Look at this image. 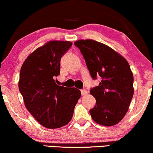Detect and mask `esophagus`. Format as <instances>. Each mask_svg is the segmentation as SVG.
I'll use <instances>...</instances> for the list:
<instances>
[{
	"instance_id": "esophagus-1",
	"label": "esophagus",
	"mask_w": 153,
	"mask_h": 153,
	"mask_svg": "<svg viewBox=\"0 0 153 153\" xmlns=\"http://www.w3.org/2000/svg\"><path fill=\"white\" fill-rule=\"evenodd\" d=\"M80 92H81V94H82V96L86 95V94H88V91H87L86 90H85V89H83V90H81Z\"/></svg>"
}]
</instances>
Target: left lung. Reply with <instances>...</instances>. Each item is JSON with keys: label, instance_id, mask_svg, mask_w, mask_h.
<instances>
[{"label": "left lung", "instance_id": "left-lung-1", "mask_svg": "<svg viewBox=\"0 0 153 153\" xmlns=\"http://www.w3.org/2000/svg\"><path fill=\"white\" fill-rule=\"evenodd\" d=\"M85 61L91 77L101 78L90 92L96 99L90 110L92 119L105 126L116 125L128 111L133 96V75L122 56L109 46L92 39L74 42Z\"/></svg>", "mask_w": 153, "mask_h": 153}]
</instances>
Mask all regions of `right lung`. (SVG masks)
Wrapping results in <instances>:
<instances>
[{
	"instance_id": "1",
	"label": "right lung",
	"mask_w": 153,
	"mask_h": 153,
	"mask_svg": "<svg viewBox=\"0 0 153 153\" xmlns=\"http://www.w3.org/2000/svg\"><path fill=\"white\" fill-rule=\"evenodd\" d=\"M72 44L47 42L32 52L21 68L19 90L25 107L46 128H58L68 123L80 97L78 89L60 86L55 80L60 74L61 57Z\"/></svg>"
}]
</instances>
